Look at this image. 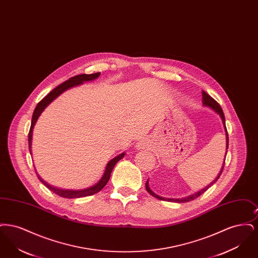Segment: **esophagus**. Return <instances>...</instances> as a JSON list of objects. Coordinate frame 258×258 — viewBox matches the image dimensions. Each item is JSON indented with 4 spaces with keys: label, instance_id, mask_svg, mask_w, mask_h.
<instances>
[{
    "label": "esophagus",
    "instance_id": "obj_1",
    "mask_svg": "<svg viewBox=\"0 0 258 258\" xmlns=\"http://www.w3.org/2000/svg\"><path fill=\"white\" fill-rule=\"evenodd\" d=\"M139 146H140V147H143V146H145V143L142 141V142L139 143Z\"/></svg>",
    "mask_w": 258,
    "mask_h": 258
}]
</instances>
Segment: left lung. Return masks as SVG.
Listing matches in <instances>:
<instances>
[{
  "label": "left lung",
  "instance_id": "8db88e82",
  "mask_svg": "<svg viewBox=\"0 0 258 258\" xmlns=\"http://www.w3.org/2000/svg\"><path fill=\"white\" fill-rule=\"evenodd\" d=\"M202 95H203V104L206 105V106L211 107L213 110L216 111V112L221 116V119H222V123H223L224 128H225V133H226V149H228V133H227V130H226V126H225V118H224V114H223V111L221 109V105H220L214 98H212L211 96H209L207 93H205L204 91H203V94H202ZM223 167H224V163H223V165H222V168H221V173L219 174V176L215 179V181H213V182L209 184V185H207L206 187H204V188L201 189L200 191H197V194H194V195H191V196H189V197L180 198V199H178V198H176V199H174V198H165V197H161L157 196L156 194H154V192L150 189V186H149V184H148V181L146 182V185H145V186H146V189H147L148 192H149L151 196H153V197H156V198H158V199H160V200L170 201V202H177V203L188 202V201H191V200L196 199L197 197H200L202 194H204V192L208 189L209 187H210L212 184H215V183L218 181V179L220 178V176H221V173H222V170H223Z\"/></svg>",
  "mask_w": 258,
  "mask_h": 258
}]
</instances>
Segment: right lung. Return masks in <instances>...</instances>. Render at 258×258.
<instances>
[{"label": "right lung", "instance_id": "right-lung-1", "mask_svg": "<svg viewBox=\"0 0 258 258\" xmlns=\"http://www.w3.org/2000/svg\"><path fill=\"white\" fill-rule=\"evenodd\" d=\"M100 73H96V74H78V75H75L74 77H71L69 80L64 81L63 83L60 84L59 86L56 87L55 89H53L49 94L47 96H45L44 98H42L38 103H37V106H36V109L33 113V117H32V123H31V127H30V132H29V136H28V141H29V149H30V152H31V145H32V135H33V128H34V125L35 123H37V118L38 116L41 114V112L44 110V108L49 104L50 102L54 99V98H57L60 94H61L63 91L68 90L69 88L71 87L76 86V85H79V84H82L84 81H89V80H93V79H96L97 77L99 76ZM32 154V153H31ZM124 156V153L119 155L118 157L114 158L113 160H111L107 165H106V168H105V171L104 174L102 176V178L99 180V182L97 183L94 185H92L91 187H88V188H84V189H78V190H73V189H61L59 187H55V186H52L50 184H47L46 182H44L37 173V178L39 179V181L44 184L47 188H49L51 191H53L54 194H56L57 196L59 197H64V198H78V197H89V196H93L95 194L98 192L99 190H101L104 185L107 184L109 178H110L111 172L113 170L115 164L121 160L122 158H123Z\"/></svg>", "mask_w": 258, "mask_h": 258}]
</instances>
